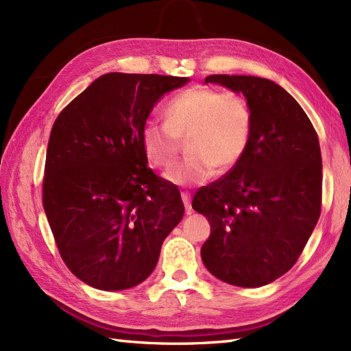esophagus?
I'll return each instance as SVG.
<instances>
[{
  "mask_svg": "<svg viewBox=\"0 0 351 351\" xmlns=\"http://www.w3.org/2000/svg\"><path fill=\"white\" fill-rule=\"evenodd\" d=\"M181 197H182V202L185 205V213L191 214V204H190V195L189 193H181Z\"/></svg>",
  "mask_w": 351,
  "mask_h": 351,
  "instance_id": "esophagus-1",
  "label": "esophagus"
}]
</instances>
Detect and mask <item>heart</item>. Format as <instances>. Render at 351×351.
<instances>
[{
	"mask_svg": "<svg viewBox=\"0 0 351 351\" xmlns=\"http://www.w3.org/2000/svg\"><path fill=\"white\" fill-rule=\"evenodd\" d=\"M253 114L243 95L213 87H191L164 107V123L147 122L141 147L154 167H169L187 140L189 156L171 166L164 180L175 185H197L210 180L215 167H235L247 152Z\"/></svg>",
	"mask_w": 351,
	"mask_h": 351,
	"instance_id": "obj_1",
	"label": "heart"
}]
</instances>
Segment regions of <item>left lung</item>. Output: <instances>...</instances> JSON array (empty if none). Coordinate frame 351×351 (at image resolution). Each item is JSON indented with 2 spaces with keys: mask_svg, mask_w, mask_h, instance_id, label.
<instances>
[{
  "mask_svg": "<svg viewBox=\"0 0 351 351\" xmlns=\"http://www.w3.org/2000/svg\"><path fill=\"white\" fill-rule=\"evenodd\" d=\"M205 83L243 93L253 128L243 160L193 197L211 225L200 255L223 282L264 287L297 263L319 219L318 136L299 102L270 80L210 75Z\"/></svg>",
  "mask_w": 351,
  "mask_h": 351,
  "instance_id": "obj_1",
  "label": "left lung"
}]
</instances>
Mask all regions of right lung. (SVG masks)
I'll return each mask as SVG.
<instances>
[{"instance_id":"obj_1","label":"right lung","mask_w":351,"mask_h":351,"mask_svg":"<svg viewBox=\"0 0 351 351\" xmlns=\"http://www.w3.org/2000/svg\"><path fill=\"white\" fill-rule=\"evenodd\" d=\"M185 77L111 72L69 102L52 125L43 210L69 270L102 291L143 282L182 220L180 190L147 167L141 130Z\"/></svg>"}]
</instances>
